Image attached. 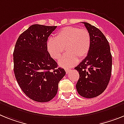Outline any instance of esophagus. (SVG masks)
Wrapping results in <instances>:
<instances>
[{
  "label": "esophagus",
  "instance_id": "obj_1",
  "mask_svg": "<svg viewBox=\"0 0 124 124\" xmlns=\"http://www.w3.org/2000/svg\"><path fill=\"white\" fill-rule=\"evenodd\" d=\"M65 71H66V73H67V74H68L69 73V72L71 70L70 69H65Z\"/></svg>",
  "mask_w": 124,
  "mask_h": 124
}]
</instances>
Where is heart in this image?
I'll use <instances>...</instances> for the list:
<instances>
[{
	"mask_svg": "<svg viewBox=\"0 0 124 124\" xmlns=\"http://www.w3.org/2000/svg\"><path fill=\"white\" fill-rule=\"evenodd\" d=\"M91 46V37L86 29L67 26L56 34L55 38H50L46 48L51 57L59 60L64 52L66 54L59 61L62 67H70L76 64L78 60L87 56Z\"/></svg>",
	"mask_w": 124,
	"mask_h": 124,
	"instance_id": "1",
	"label": "heart"
}]
</instances>
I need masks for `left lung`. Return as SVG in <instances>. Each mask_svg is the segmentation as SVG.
<instances>
[{"mask_svg": "<svg viewBox=\"0 0 124 124\" xmlns=\"http://www.w3.org/2000/svg\"><path fill=\"white\" fill-rule=\"evenodd\" d=\"M83 23L90 35L91 46L86 58L74 68L79 74L76 86L81 96L92 98L101 94L108 85L112 57L109 43L102 32L88 23Z\"/></svg>", "mask_w": 124, "mask_h": 124, "instance_id": "left-lung-1", "label": "left lung"}]
</instances>
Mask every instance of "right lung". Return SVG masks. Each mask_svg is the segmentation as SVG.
Masks as SVG:
<instances>
[{
	"instance_id": "1",
	"label": "right lung",
	"mask_w": 124,
	"mask_h": 124,
	"mask_svg": "<svg viewBox=\"0 0 124 124\" xmlns=\"http://www.w3.org/2000/svg\"><path fill=\"white\" fill-rule=\"evenodd\" d=\"M57 26L33 24L19 36L13 53L14 72L24 94L38 102H47L57 93L65 76L46 48L48 36Z\"/></svg>"
}]
</instances>
